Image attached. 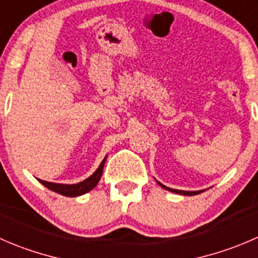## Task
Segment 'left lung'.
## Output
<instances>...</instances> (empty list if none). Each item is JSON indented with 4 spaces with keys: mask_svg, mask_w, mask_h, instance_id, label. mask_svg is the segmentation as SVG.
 <instances>
[{
    "mask_svg": "<svg viewBox=\"0 0 258 258\" xmlns=\"http://www.w3.org/2000/svg\"><path fill=\"white\" fill-rule=\"evenodd\" d=\"M159 184H160V182H159ZM160 185H161V186L164 187V189H166V190H170V191H172V192H177V194H182V196H196V194H199V192H202V191H203V190H201V191H184V190L170 189V187L165 186V185H162V184H160Z\"/></svg>",
    "mask_w": 258,
    "mask_h": 258,
    "instance_id": "left-lung-1",
    "label": "left lung"
}]
</instances>
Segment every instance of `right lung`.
Segmentation results:
<instances>
[{
  "label": "right lung",
  "instance_id": "right-lung-1",
  "mask_svg": "<svg viewBox=\"0 0 258 258\" xmlns=\"http://www.w3.org/2000/svg\"><path fill=\"white\" fill-rule=\"evenodd\" d=\"M104 162H106V159L101 162L98 169L96 170L92 176H89L88 179H86L84 181L78 182V184H73V185H67V184H55V182H47L44 181V180H40L39 181L41 182L42 185L47 187V189L52 190L55 192H59L61 196L66 197H78L82 196V194H86L88 192L89 190L93 189L97 184H98L99 179H101L102 174H103V166Z\"/></svg>",
  "mask_w": 258,
  "mask_h": 258
}]
</instances>
